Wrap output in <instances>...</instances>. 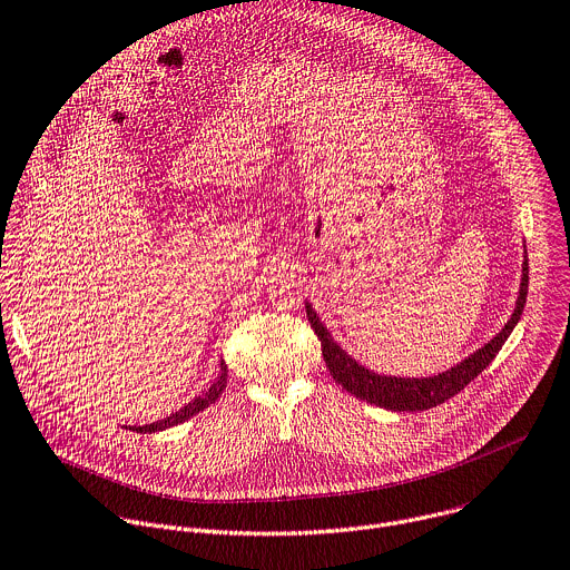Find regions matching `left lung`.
<instances>
[{
    "instance_id": "left-lung-1",
    "label": "left lung",
    "mask_w": 570,
    "mask_h": 570,
    "mask_svg": "<svg viewBox=\"0 0 570 570\" xmlns=\"http://www.w3.org/2000/svg\"><path fill=\"white\" fill-rule=\"evenodd\" d=\"M528 296V254L523 256L521 265V283H519V296L514 303V309L508 318V323L483 344L479 351L453 364L451 368L429 375V377H402V375H384L366 368L357 360H353L344 348H341L332 338L330 330L321 323L318 314L314 312L312 303L305 301L307 321L314 327L318 341L323 362L332 375V380L344 389L346 393L389 409V411H426L431 406H438L446 400H451L456 393H461L474 377H479L497 357L501 346L508 341L510 332L517 327Z\"/></svg>"
}]
</instances>
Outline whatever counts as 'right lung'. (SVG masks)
<instances>
[{
	"instance_id": "add662e5",
	"label": "right lung",
	"mask_w": 570,
	"mask_h": 570,
	"mask_svg": "<svg viewBox=\"0 0 570 570\" xmlns=\"http://www.w3.org/2000/svg\"><path fill=\"white\" fill-rule=\"evenodd\" d=\"M226 377H229V368H226L224 362H219V375H217V380H215L202 395H197L195 400H190L188 404H184L179 411L166 415L164 420H157V422L144 424V426H132V431H137V433H157V431H166V429H170V426H177V424L190 420V417L197 415L199 411L208 409V406L222 395V391L226 389Z\"/></svg>"
}]
</instances>
